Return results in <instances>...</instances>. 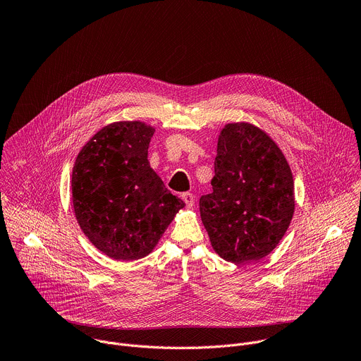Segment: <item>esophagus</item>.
<instances>
[{
  "label": "esophagus",
  "mask_w": 361,
  "mask_h": 361,
  "mask_svg": "<svg viewBox=\"0 0 361 361\" xmlns=\"http://www.w3.org/2000/svg\"><path fill=\"white\" fill-rule=\"evenodd\" d=\"M181 198L184 200V202H185V205H187V209H192L194 201H195L194 194H191V192H184V194L181 195Z\"/></svg>",
  "instance_id": "34e87169"
}]
</instances>
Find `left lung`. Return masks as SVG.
I'll return each instance as SVG.
<instances>
[{
    "instance_id": "obj_1",
    "label": "left lung",
    "mask_w": 361,
    "mask_h": 361,
    "mask_svg": "<svg viewBox=\"0 0 361 361\" xmlns=\"http://www.w3.org/2000/svg\"><path fill=\"white\" fill-rule=\"evenodd\" d=\"M212 185L200 198V214L214 251L234 264L269 255L295 207L291 169L274 140L250 123L226 124Z\"/></svg>"
}]
</instances>
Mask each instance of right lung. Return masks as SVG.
I'll use <instances>...</instances> for the list:
<instances>
[{
  "mask_svg": "<svg viewBox=\"0 0 361 361\" xmlns=\"http://www.w3.org/2000/svg\"><path fill=\"white\" fill-rule=\"evenodd\" d=\"M154 131L142 121L109 124L90 138L74 163L75 219L92 245L113 260L148 255L185 205L149 167Z\"/></svg>",
  "mask_w": 361,
  "mask_h": 361,
  "instance_id": "add662e5",
  "label": "right lung"
}]
</instances>
